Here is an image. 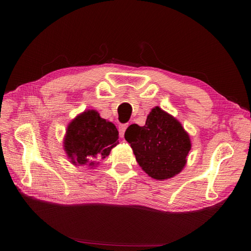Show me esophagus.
Segmentation results:
<instances>
[{
  "mask_svg": "<svg viewBox=\"0 0 251 251\" xmlns=\"http://www.w3.org/2000/svg\"><path fill=\"white\" fill-rule=\"evenodd\" d=\"M127 127H128V124H127V123H126V124H120V126H119V132H120L121 137L124 136L125 131L127 129Z\"/></svg>",
  "mask_w": 251,
  "mask_h": 251,
  "instance_id": "esophagus-1",
  "label": "esophagus"
}]
</instances>
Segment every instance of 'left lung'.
<instances>
[{"label": "left lung", "mask_w": 251, "mask_h": 251, "mask_svg": "<svg viewBox=\"0 0 251 251\" xmlns=\"http://www.w3.org/2000/svg\"><path fill=\"white\" fill-rule=\"evenodd\" d=\"M125 139L145 172L156 180L173 178L183 169L191 150L190 137L182 125L161 108L152 109L146 125H130Z\"/></svg>", "instance_id": "obj_1"}]
</instances>
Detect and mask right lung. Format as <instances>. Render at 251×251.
Instances as JSON below:
<instances>
[{
	"mask_svg": "<svg viewBox=\"0 0 251 251\" xmlns=\"http://www.w3.org/2000/svg\"><path fill=\"white\" fill-rule=\"evenodd\" d=\"M117 138L119 131L114 124L101 119L95 110H88L69 125L65 150L72 164L94 166L95 161L109 155L119 143Z\"/></svg>",
	"mask_w": 251,
	"mask_h": 251,
	"instance_id": "right-lung-1",
	"label": "right lung"
}]
</instances>
